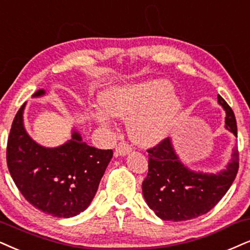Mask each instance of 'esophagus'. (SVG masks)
<instances>
[{
  "instance_id": "1",
  "label": "esophagus",
  "mask_w": 250,
  "mask_h": 250,
  "mask_svg": "<svg viewBox=\"0 0 250 250\" xmlns=\"http://www.w3.org/2000/svg\"><path fill=\"white\" fill-rule=\"evenodd\" d=\"M131 150H132L131 147L128 146V145L126 143H124V141H123V143H120L118 146L116 147L115 155L116 156H126L127 154H130Z\"/></svg>"
}]
</instances>
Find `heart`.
<instances>
[{
  "instance_id": "heart-1",
  "label": "heart",
  "mask_w": 250,
  "mask_h": 250,
  "mask_svg": "<svg viewBox=\"0 0 250 250\" xmlns=\"http://www.w3.org/2000/svg\"><path fill=\"white\" fill-rule=\"evenodd\" d=\"M102 104L111 116L127 120L131 140L143 147L165 140L183 110L181 98L172 92L171 83L163 79L107 89L102 96ZM106 113L97 107L95 119L107 124L110 117Z\"/></svg>"
}]
</instances>
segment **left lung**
<instances>
[{"label":"left lung","instance_id":"8db88e82","mask_svg":"<svg viewBox=\"0 0 250 250\" xmlns=\"http://www.w3.org/2000/svg\"><path fill=\"white\" fill-rule=\"evenodd\" d=\"M218 103L226 112L225 128L238 137L233 110L220 95ZM147 152L148 174L143 182V195L150 210L162 220L184 221L208 213L229 191L238 174L236 145L226 168L215 174L192 170L184 165L171 138Z\"/></svg>","mask_w":250,"mask_h":250}]
</instances>
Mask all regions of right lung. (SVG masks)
Returning a JSON list of instances; mask_svg holds the SVG:
<instances>
[{
  "label": "right lung",
  "mask_w": 250,
  "mask_h": 250,
  "mask_svg": "<svg viewBox=\"0 0 250 250\" xmlns=\"http://www.w3.org/2000/svg\"><path fill=\"white\" fill-rule=\"evenodd\" d=\"M46 95L39 89L33 98ZM24 103L12 122L7 163L15 184L31 205L58 218L75 217L96 195L112 149H97L82 140L75 128L58 147H45L30 137L24 126Z\"/></svg>",
  "instance_id": "obj_1"
}]
</instances>
